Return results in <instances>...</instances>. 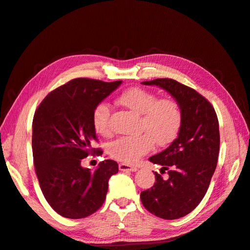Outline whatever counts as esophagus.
Segmentation results:
<instances>
[{"mask_svg": "<svg viewBox=\"0 0 250 250\" xmlns=\"http://www.w3.org/2000/svg\"><path fill=\"white\" fill-rule=\"evenodd\" d=\"M119 169H120V171H122V172H135L138 170L137 167H133V166L127 165V164H124V163H121L119 165Z\"/></svg>", "mask_w": 250, "mask_h": 250, "instance_id": "obj_1", "label": "esophagus"}]
</instances>
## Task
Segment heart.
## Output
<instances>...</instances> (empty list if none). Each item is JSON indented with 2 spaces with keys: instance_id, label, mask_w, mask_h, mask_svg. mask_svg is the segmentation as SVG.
Listing matches in <instances>:
<instances>
[{
  "instance_id": "b5f03b06",
  "label": "heart",
  "mask_w": 250,
  "mask_h": 250,
  "mask_svg": "<svg viewBox=\"0 0 250 250\" xmlns=\"http://www.w3.org/2000/svg\"><path fill=\"white\" fill-rule=\"evenodd\" d=\"M119 103L141 116L140 130L144 133L121 137L108 145V153L117 161L134 164L152 149L170 144L179 132L183 115L179 105L171 99L157 100L153 94L140 87L125 90ZM110 108L108 104H98L93 111V125L101 135H108Z\"/></svg>"
}]
</instances>
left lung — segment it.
Masks as SVG:
<instances>
[{
	"label": "left lung",
	"mask_w": 250,
	"mask_h": 250,
	"mask_svg": "<svg viewBox=\"0 0 250 250\" xmlns=\"http://www.w3.org/2000/svg\"><path fill=\"white\" fill-rule=\"evenodd\" d=\"M142 84L169 93L183 115L177 138L167 149L149 157L151 163L162 166V174L168 171V177L154 172L156 183L141 193L143 206L151 214L175 220L191 213L208 191L220 148L218 118L206 98L176 80L161 78Z\"/></svg>",
	"instance_id": "1"
}]
</instances>
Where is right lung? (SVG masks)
<instances>
[{
	"label": "right lung",
	"mask_w": 250,
	"mask_h": 250,
	"mask_svg": "<svg viewBox=\"0 0 250 250\" xmlns=\"http://www.w3.org/2000/svg\"><path fill=\"white\" fill-rule=\"evenodd\" d=\"M122 82L73 79L51 92L34 113L36 175L44 198L64 218H85L100 208L108 180L119 171L118 164L111 160L101 162L95 170L83 168L81 161L94 153L95 107Z\"/></svg>",
	"instance_id": "right-lung-1"
}]
</instances>
